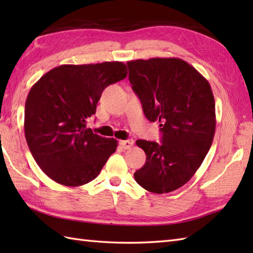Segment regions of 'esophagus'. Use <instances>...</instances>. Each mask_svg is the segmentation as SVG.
Wrapping results in <instances>:
<instances>
[{
  "mask_svg": "<svg viewBox=\"0 0 253 253\" xmlns=\"http://www.w3.org/2000/svg\"><path fill=\"white\" fill-rule=\"evenodd\" d=\"M121 147L123 149H130L133 146V140L132 139H127V140H122L120 142Z\"/></svg>",
  "mask_w": 253,
  "mask_h": 253,
  "instance_id": "34e87169",
  "label": "esophagus"
}]
</instances>
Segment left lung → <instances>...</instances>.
Returning a JSON list of instances; mask_svg holds the SVG:
<instances>
[{
  "label": "left lung",
  "instance_id": "obj_1",
  "mask_svg": "<svg viewBox=\"0 0 253 253\" xmlns=\"http://www.w3.org/2000/svg\"><path fill=\"white\" fill-rule=\"evenodd\" d=\"M129 82L144 115L159 121L162 143L137 140L147 161L133 176L144 189L168 193L190 180L215 133V102L208 80L181 58L127 62Z\"/></svg>",
  "mask_w": 253,
  "mask_h": 253
}]
</instances>
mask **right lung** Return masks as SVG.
I'll return each mask as SVG.
<instances>
[{"label":"right lung","mask_w":253,"mask_h":253,"mask_svg":"<svg viewBox=\"0 0 253 253\" xmlns=\"http://www.w3.org/2000/svg\"><path fill=\"white\" fill-rule=\"evenodd\" d=\"M127 76L123 62L61 65L32 85L25 105V137L43 173L78 187L93 180L117 140L87 128L103 90Z\"/></svg>","instance_id":"obj_1"}]
</instances>
